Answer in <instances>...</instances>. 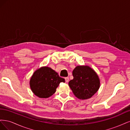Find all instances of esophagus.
I'll list each match as a JSON object with an SVG mask.
<instances>
[{
    "mask_svg": "<svg viewBox=\"0 0 130 130\" xmlns=\"http://www.w3.org/2000/svg\"><path fill=\"white\" fill-rule=\"evenodd\" d=\"M69 77H65V81H66V82H68L69 81Z\"/></svg>",
    "mask_w": 130,
    "mask_h": 130,
    "instance_id": "obj_1",
    "label": "esophagus"
}]
</instances>
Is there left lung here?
<instances>
[{"label":"left lung","instance_id":"left-lung-1","mask_svg":"<svg viewBox=\"0 0 130 130\" xmlns=\"http://www.w3.org/2000/svg\"><path fill=\"white\" fill-rule=\"evenodd\" d=\"M73 79L68 84L74 95L78 99H89L100 87L99 77L88 66H77L73 70Z\"/></svg>","mask_w":130,"mask_h":130}]
</instances>
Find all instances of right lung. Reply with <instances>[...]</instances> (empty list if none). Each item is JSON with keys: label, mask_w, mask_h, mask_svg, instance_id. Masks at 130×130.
Returning <instances> with one entry per match:
<instances>
[{"label": "right lung", "mask_w": 130, "mask_h": 130, "mask_svg": "<svg viewBox=\"0 0 130 130\" xmlns=\"http://www.w3.org/2000/svg\"><path fill=\"white\" fill-rule=\"evenodd\" d=\"M64 82L63 78L59 76L57 73L52 68L43 67L35 72L31 77L30 85L33 93L41 98L52 96L60 82Z\"/></svg>", "instance_id": "right-lung-1"}]
</instances>
